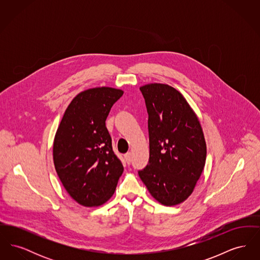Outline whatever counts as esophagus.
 <instances>
[{"label": "esophagus", "instance_id": "obj_1", "mask_svg": "<svg viewBox=\"0 0 260 260\" xmlns=\"http://www.w3.org/2000/svg\"><path fill=\"white\" fill-rule=\"evenodd\" d=\"M124 159H125V161L127 164H131V161H132V153H126L125 155H124Z\"/></svg>", "mask_w": 260, "mask_h": 260}]
</instances>
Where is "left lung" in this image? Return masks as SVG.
Wrapping results in <instances>:
<instances>
[{
  "label": "left lung",
  "mask_w": 260,
  "mask_h": 260,
  "mask_svg": "<svg viewBox=\"0 0 260 260\" xmlns=\"http://www.w3.org/2000/svg\"><path fill=\"white\" fill-rule=\"evenodd\" d=\"M148 112L149 164L138 174L151 196L172 207L193 193L205 168L207 144L198 116L167 84L140 87Z\"/></svg>",
  "instance_id": "1"
}]
</instances>
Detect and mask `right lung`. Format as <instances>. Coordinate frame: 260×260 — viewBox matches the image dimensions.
<instances>
[{"label":"right lung","mask_w":260,"mask_h":260,"mask_svg":"<svg viewBox=\"0 0 260 260\" xmlns=\"http://www.w3.org/2000/svg\"><path fill=\"white\" fill-rule=\"evenodd\" d=\"M124 90L88 88L78 93L62 117L53 140V164L67 193L84 207L111 198L124 167L112 149L105 121Z\"/></svg>","instance_id":"add662e5"}]
</instances>
